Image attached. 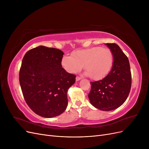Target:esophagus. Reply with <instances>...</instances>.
<instances>
[{
	"instance_id": "esophagus-1",
	"label": "esophagus",
	"mask_w": 149,
	"mask_h": 149,
	"mask_svg": "<svg viewBox=\"0 0 149 149\" xmlns=\"http://www.w3.org/2000/svg\"><path fill=\"white\" fill-rule=\"evenodd\" d=\"M81 79V78L79 77V76H76V81H78L80 80Z\"/></svg>"
}]
</instances>
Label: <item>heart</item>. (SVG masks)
Instances as JSON below:
<instances>
[{
    "label": "heart",
    "mask_w": 149,
    "mask_h": 149,
    "mask_svg": "<svg viewBox=\"0 0 149 149\" xmlns=\"http://www.w3.org/2000/svg\"><path fill=\"white\" fill-rule=\"evenodd\" d=\"M113 62L114 56L111 49L96 47L73 52L72 56H64L61 64L70 73H76L84 65L90 78L100 80L109 73Z\"/></svg>",
    "instance_id": "1"
}]
</instances>
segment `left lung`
I'll use <instances>...</instances> for the list:
<instances>
[{
    "mask_svg": "<svg viewBox=\"0 0 149 149\" xmlns=\"http://www.w3.org/2000/svg\"><path fill=\"white\" fill-rule=\"evenodd\" d=\"M113 54L112 70L102 79L91 82L88 97L91 104L102 111H111L127 100L131 88L132 76L127 56L116 43H106Z\"/></svg>",
    "mask_w": 149,
    "mask_h": 149,
    "instance_id": "obj_1",
    "label": "left lung"
}]
</instances>
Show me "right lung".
I'll return each instance as SVG.
<instances>
[{
  "label": "right lung",
  "mask_w": 149,
  "mask_h": 149,
  "mask_svg": "<svg viewBox=\"0 0 149 149\" xmlns=\"http://www.w3.org/2000/svg\"><path fill=\"white\" fill-rule=\"evenodd\" d=\"M64 53L39 46L30 49L22 60L19 81L25 100L35 114L50 118L63 112L68 104V89L76 76L62 68Z\"/></svg>",
  "instance_id": "right-lung-1"
}]
</instances>
